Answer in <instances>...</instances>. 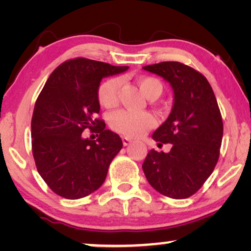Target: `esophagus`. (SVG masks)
I'll use <instances>...</instances> for the list:
<instances>
[{
	"instance_id": "esophagus-1",
	"label": "esophagus",
	"mask_w": 251,
	"mask_h": 251,
	"mask_svg": "<svg viewBox=\"0 0 251 251\" xmlns=\"http://www.w3.org/2000/svg\"><path fill=\"white\" fill-rule=\"evenodd\" d=\"M131 142H132V140L128 138V137H122V143H123V145H125V146H128Z\"/></svg>"
}]
</instances>
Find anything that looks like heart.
Segmentation results:
<instances>
[{
  "mask_svg": "<svg viewBox=\"0 0 251 251\" xmlns=\"http://www.w3.org/2000/svg\"><path fill=\"white\" fill-rule=\"evenodd\" d=\"M140 90L147 98L155 99L162 94L163 85L160 80L152 76H144L137 80ZM121 80L119 77H108L99 84L97 97L99 104L106 108L118 105ZM155 123L154 116L149 112H133L120 109L109 116V126L114 131L128 137H138Z\"/></svg>",
  "mask_w": 251,
  "mask_h": 251,
  "instance_id": "heart-1",
  "label": "heart"
}]
</instances>
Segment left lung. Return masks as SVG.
I'll use <instances>...</instances> for the list:
<instances>
[{"instance_id": "1", "label": "left lung", "mask_w": 251, "mask_h": 251, "mask_svg": "<svg viewBox=\"0 0 251 251\" xmlns=\"http://www.w3.org/2000/svg\"><path fill=\"white\" fill-rule=\"evenodd\" d=\"M168 81L174 105L152 138L171 144L170 152L151 150L143 163L151 186L173 199H186L200 190L214 171L223 138V121L211 85L201 73L178 61L143 67Z\"/></svg>"}]
</instances>
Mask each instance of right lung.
<instances>
[{"label":"right lung","mask_w":251,"mask_h":251,"mask_svg":"<svg viewBox=\"0 0 251 251\" xmlns=\"http://www.w3.org/2000/svg\"><path fill=\"white\" fill-rule=\"evenodd\" d=\"M128 68L75 58L59 65L44 84L32 118L33 156L41 177L60 197L84 198L105 181L123 144L97 119V90L102 77ZM85 128L99 132V138L83 139Z\"/></svg>","instance_id":"right-lung-1"}]
</instances>
